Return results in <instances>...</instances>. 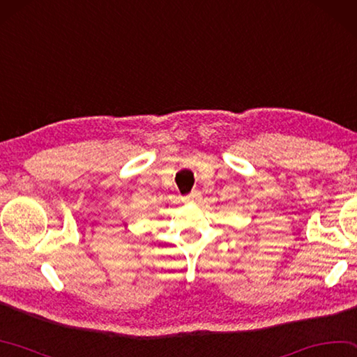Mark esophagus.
<instances>
[{
    "mask_svg": "<svg viewBox=\"0 0 357 357\" xmlns=\"http://www.w3.org/2000/svg\"><path fill=\"white\" fill-rule=\"evenodd\" d=\"M199 199H201V193H199L198 190L192 192L190 195L184 197V201H185V203H197V201H199Z\"/></svg>",
    "mask_w": 357,
    "mask_h": 357,
    "instance_id": "34e87169",
    "label": "esophagus"
}]
</instances>
